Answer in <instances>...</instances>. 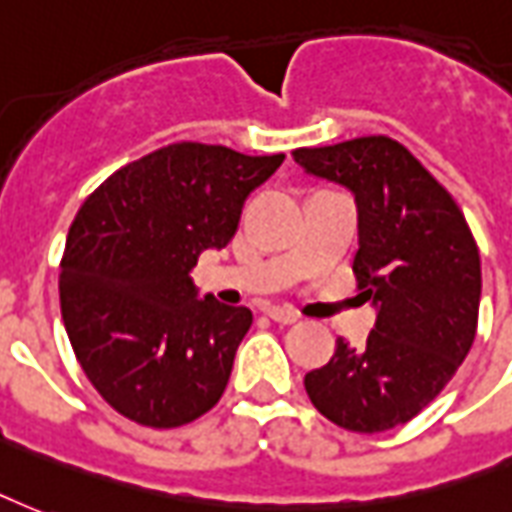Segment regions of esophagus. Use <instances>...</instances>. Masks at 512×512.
I'll return each instance as SVG.
<instances>
[{"label": "esophagus", "mask_w": 512, "mask_h": 512, "mask_svg": "<svg viewBox=\"0 0 512 512\" xmlns=\"http://www.w3.org/2000/svg\"><path fill=\"white\" fill-rule=\"evenodd\" d=\"M266 314L279 325H293L298 323V312L290 306H266Z\"/></svg>", "instance_id": "1"}]
</instances>
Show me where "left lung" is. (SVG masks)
<instances>
[{
  "label": "left lung",
  "mask_w": 512,
  "mask_h": 512,
  "mask_svg": "<svg viewBox=\"0 0 512 512\" xmlns=\"http://www.w3.org/2000/svg\"><path fill=\"white\" fill-rule=\"evenodd\" d=\"M293 160L352 192V271L377 312L366 344L339 339L331 361L306 374V393L342 429H396L437 399L475 342L478 244L448 189L385 135L295 149Z\"/></svg>",
  "instance_id": "left-lung-1"
}]
</instances>
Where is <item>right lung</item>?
I'll return each instance as SVG.
<instances>
[{"mask_svg": "<svg viewBox=\"0 0 512 512\" xmlns=\"http://www.w3.org/2000/svg\"><path fill=\"white\" fill-rule=\"evenodd\" d=\"M285 154L173 143L94 189L64 246L62 320L102 399L151 429L208 412L252 325L246 306L200 298V252L236 236L246 198Z\"/></svg>", "mask_w": 512, "mask_h": 512, "instance_id": "obj_1", "label": "right lung"}]
</instances>
